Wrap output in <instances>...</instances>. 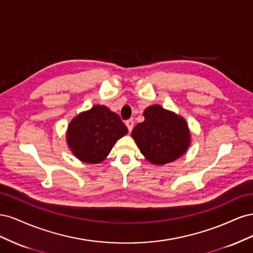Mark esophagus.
<instances>
[{"label":"esophagus","mask_w":253,"mask_h":253,"mask_svg":"<svg viewBox=\"0 0 253 253\" xmlns=\"http://www.w3.org/2000/svg\"><path fill=\"white\" fill-rule=\"evenodd\" d=\"M126 126H127L128 132H131L132 129H133V126H134V121H133L132 119H128V120H126Z\"/></svg>","instance_id":"obj_1"}]
</instances>
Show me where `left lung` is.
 <instances>
[{
	"instance_id": "left-lung-1",
	"label": "left lung",
	"mask_w": 253,
	"mask_h": 253,
	"mask_svg": "<svg viewBox=\"0 0 253 253\" xmlns=\"http://www.w3.org/2000/svg\"><path fill=\"white\" fill-rule=\"evenodd\" d=\"M143 116L144 121L133 128L132 137L148 162L163 166L185 154L191 142L185 119L157 104L145 109Z\"/></svg>"
}]
</instances>
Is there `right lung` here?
Wrapping results in <instances>:
<instances>
[{
    "label": "right lung",
    "instance_id": "right-lung-1",
    "mask_svg": "<svg viewBox=\"0 0 253 253\" xmlns=\"http://www.w3.org/2000/svg\"><path fill=\"white\" fill-rule=\"evenodd\" d=\"M116 113L105 105H95L77 115L68 125L66 142L73 154L86 164H99L110 154L114 144L127 134Z\"/></svg>",
    "mask_w": 253,
    "mask_h": 253
}]
</instances>
